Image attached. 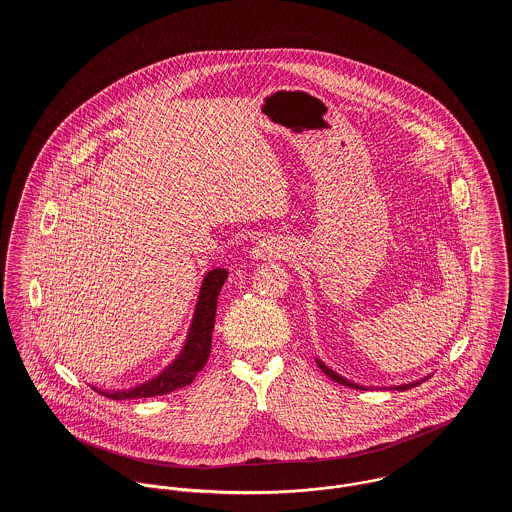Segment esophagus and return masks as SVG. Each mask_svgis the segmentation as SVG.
<instances>
[{"label": "esophagus", "mask_w": 512, "mask_h": 512, "mask_svg": "<svg viewBox=\"0 0 512 512\" xmlns=\"http://www.w3.org/2000/svg\"><path fill=\"white\" fill-rule=\"evenodd\" d=\"M284 252H286V248H284L278 240H274V238H262V240H258V242L252 246L250 256H252L254 260H266V258H282Z\"/></svg>", "instance_id": "1"}]
</instances>
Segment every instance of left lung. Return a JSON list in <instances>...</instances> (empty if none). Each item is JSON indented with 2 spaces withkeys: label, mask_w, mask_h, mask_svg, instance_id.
Segmentation results:
<instances>
[{
  "label": "left lung",
  "mask_w": 512,
  "mask_h": 512,
  "mask_svg": "<svg viewBox=\"0 0 512 512\" xmlns=\"http://www.w3.org/2000/svg\"><path fill=\"white\" fill-rule=\"evenodd\" d=\"M315 363L317 366L329 376V378H333L335 382H339V384H343V386H349V388H357V390H366L368 386H363V384H357V382H353V380H349V378H345V376H341L339 372H335L333 368H329V366L325 365L321 359H315ZM430 378V374L428 376H424V378H420V380H414V382H408V384H398V386H388L390 390H410V388H414V386H418V384H422L424 380H428Z\"/></svg>",
  "instance_id": "left-lung-1"
}]
</instances>
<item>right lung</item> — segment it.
Returning a JSON list of instances; mask_svg holds the SVG:
<instances>
[{
  "mask_svg": "<svg viewBox=\"0 0 512 512\" xmlns=\"http://www.w3.org/2000/svg\"><path fill=\"white\" fill-rule=\"evenodd\" d=\"M228 272L226 268H213L205 274L193 319L185 337L183 347L175 355V359L167 366H163L155 376H151L146 382L130 386V388H98L90 386L96 392H100L106 398L112 400H136V398H151L169 394L177 388H183L195 380V376L207 365V359L211 355V343H213V327H215V315H217V301L222 290V284L226 282Z\"/></svg>",
  "mask_w": 512,
  "mask_h": 512,
  "instance_id": "1",
  "label": "right lung"
}]
</instances>
